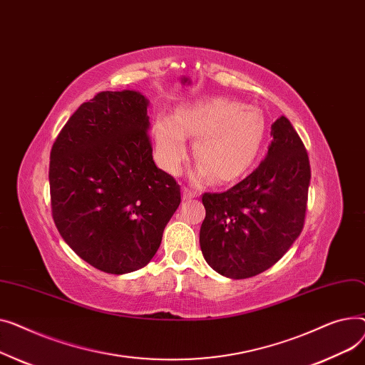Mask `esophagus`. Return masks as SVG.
<instances>
[{
	"mask_svg": "<svg viewBox=\"0 0 365 365\" xmlns=\"http://www.w3.org/2000/svg\"><path fill=\"white\" fill-rule=\"evenodd\" d=\"M197 195H199L197 190L191 188V187H188V185H184V187H182V197H184V200L195 199Z\"/></svg>",
	"mask_w": 365,
	"mask_h": 365,
	"instance_id": "esophagus-1",
	"label": "esophagus"
}]
</instances>
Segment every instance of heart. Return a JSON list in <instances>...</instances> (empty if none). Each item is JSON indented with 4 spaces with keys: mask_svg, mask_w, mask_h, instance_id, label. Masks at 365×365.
<instances>
[{
    "mask_svg": "<svg viewBox=\"0 0 365 365\" xmlns=\"http://www.w3.org/2000/svg\"><path fill=\"white\" fill-rule=\"evenodd\" d=\"M267 123L262 112L225 97L181 107L174 118L160 115L153 123L156 156L166 173L180 174L187 159V135L195 137L199 165L195 180L213 177L228 182L243 175L258 158Z\"/></svg>",
    "mask_w": 365,
    "mask_h": 365,
    "instance_id": "heart-1",
    "label": "heart"
}]
</instances>
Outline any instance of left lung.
Instances as JSON below:
<instances>
[{
  "instance_id": "1",
  "label": "left lung",
  "mask_w": 365,
  "mask_h": 365,
  "mask_svg": "<svg viewBox=\"0 0 365 365\" xmlns=\"http://www.w3.org/2000/svg\"><path fill=\"white\" fill-rule=\"evenodd\" d=\"M271 135L267 158L250 175L202 196V253L213 269L235 280L280 261L305 222L311 180L305 144L284 116L272 123Z\"/></svg>"
}]
</instances>
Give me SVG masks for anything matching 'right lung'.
Segmentation results:
<instances>
[{"instance_id":"right-lung-1","label":"right lung","mask_w":365,"mask_h":365,"mask_svg":"<svg viewBox=\"0 0 365 365\" xmlns=\"http://www.w3.org/2000/svg\"><path fill=\"white\" fill-rule=\"evenodd\" d=\"M147 100L101 91L82 103L50 155L54 224L94 268L126 274L145 267L181 203V188L153 160Z\"/></svg>"}]
</instances>
